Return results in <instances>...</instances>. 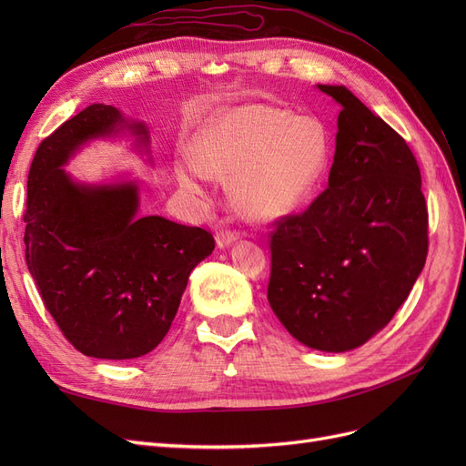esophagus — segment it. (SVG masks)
Segmentation results:
<instances>
[{"instance_id":"34e87169","label":"esophagus","mask_w":466,"mask_h":466,"mask_svg":"<svg viewBox=\"0 0 466 466\" xmlns=\"http://www.w3.org/2000/svg\"><path fill=\"white\" fill-rule=\"evenodd\" d=\"M235 241H238V235L235 233V231H218L216 233V243H218V247L219 248H225V247H229L231 243H235Z\"/></svg>"}]
</instances>
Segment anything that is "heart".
<instances>
[{
  "instance_id": "b5f03b06",
  "label": "heart",
  "mask_w": 466,
  "mask_h": 466,
  "mask_svg": "<svg viewBox=\"0 0 466 466\" xmlns=\"http://www.w3.org/2000/svg\"><path fill=\"white\" fill-rule=\"evenodd\" d=\"M330 137L315 116L255 103L233 108L194 142L178 165V182L200 188L204 173L231 178L229 200L248 221L270 223L293 214L327 171Z\"/></svg>"
}]
</instances>
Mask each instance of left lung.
Returning a JSON list of instances; mask_svg holds the SVG:
<instances>
[{"label": "left lung", "mask_w": 466, "mask_h": 466, "mask_svg": "<svg viewBox=\"0 0 466 466\" xmlns=\"http://www.w3.org/2000/svg\"><path fill=\"white\" fill-rule=\"evenodd\" d=\"M329 188L276 221L268 303L288 332L348 351L385 329L428 257V208L414 153L344 86Z\"/></svg>", "instance_id": "obj_1"}]
</instances>
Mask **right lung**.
<instances>
[{
	"label": "right lung",
	"instance_id": "obj_1",
	"mask_svg": "<svg viewBox=\"0 0 466 466\" xmlns=\"http://www.w3.org/2000/svg\"><path fill=\"white\" fill-rule=\"evenodd\" d=\"M122 130L149 149L146 126L110 105L64 122L36 149L23 216L25 258L45 307L69 344L98 360L149 354L171 329L190 272L216 247L202 228L137 216L134 180L81 185L66 173L81 146Z\"/></svg>",
	"mask_w": 466,
	"mask_h": 466
}]
</instances>
